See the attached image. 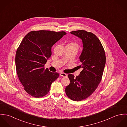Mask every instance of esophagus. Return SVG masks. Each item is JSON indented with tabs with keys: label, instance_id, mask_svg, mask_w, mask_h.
<instances>
[{
	"label": "esophagus",
	"instance_id": "obj_1",
	"mask_svg": "<svg viewBox=\"0 0 127 127\" xmlns=\"http://www.w3.org/2000/svg\"><path fill=\"white\" fill-rule=\"evenodd\" d=\"M60 76L62 77H67V74L64 73H61Z\"/></svg>",
	"mask_w": 127,
	"mask_h": 127
}]
</instances>
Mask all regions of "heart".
Masks as SVG:
<instances>
[{"label": "heart", "instance_id": "1", "mask_svg": "<svg viewBox=\"0 0 127 127\" xmlns=\"http://www.w3.org/2000/svg\"><path fill=\"white\" fill-rule=\"evenodd\" d=\"M67 45L73 46V47L76 48L77 49H78V48H79V45L77 43H76L75 42H71L69 43V44H68Z\"/></svg>", "mask_w": 127, "mask_h": 127}]
</instances>
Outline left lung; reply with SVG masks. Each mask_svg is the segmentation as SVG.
Returning a JSON list of instances; mask_svg holds the SVG:
<instances>
[{
	"mask_svg": "<svg viewBox=\"0 0 127 127\" xmlns=\"http://www.w3.org/2000/svg\"><path fill=\"white\" fill-rule=\"evenodd\" d=\"M70 33L83 41L84 48L79 58L82 64L78 66L82 70L76 78L73 74L68 75L70 83L65 90L69 98L79 101L90 96L101 82L106 64V55L101 41L92 33L81 30Z\"/></svg>",
	"mask_w": 127,
	"mask_h": 127,
	"instance_id": "left-lung-1",
	"label": "left lung"
}]
</instances>
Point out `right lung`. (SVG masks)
<instances>
[{"label":"right lung","instance_id":"right-lung-1","mask_svg":"<svg viewBox=\"0 0 127 127\" xmlns=\"http://www.w3.org/2000/svg\"><path fill=\"white\" fill-rule=\"evenodd\" d=\"M66 33L64 31H32L22 39L16 54V68L24 90L31 96L40 98L46 95L59 76L44 65L51 54V47Z\"/></svg>","mask_w":127,"mask_h":127}]
</instances>
